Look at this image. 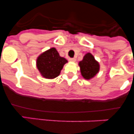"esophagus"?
<instances>
[{"instance_id":"esophagus-1","label":"esophagus","mask_w":134,"mask_h":134,"mask_svg":"<svg viewBox=\"0 0 134 134\" xmlns=\"http://www.w3.org/2000/svg\"><path fill=\"white\" fill-rule=\"evenodd\" d=\"M69 61L75 62L76 61V58H69Z\"/></svg>"}]
</instances>
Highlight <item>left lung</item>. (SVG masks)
Returning a JSON list of instances; mask_svg holds the SVG:
<instances>
[{
  "label": "left lung",
  "instance_id": "8db88e82",
  "mask_svg": "<svg viewBox=\"0 0 134 134\" xmlns=\"http://www.w3.org/2000/svg\"><path fill=\"white\" fill-rule=\"evenodd\" d=\"M82 76L85 79H91L97 74L99 70V64L90 53L84 56L83 60L79 62Z\"/></svg>",
  "mask_w": 134,
  "mask_h": 134
}]
</instances>
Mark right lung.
<instances>
[{"label":"right lung","instance_id":"obj_1","mask_svg":"<svg viewBox=\"0 0 134 134\" xmlns=\"http://www.w3.org/2000/svg\"><path fill=\"white\" fill-rule=\"evenodd\" d=\"M67 60L60 56L58 51L53 48L41 54L37 60V67L46 79H54L60 74V71Z\"/></svg>","mask_w":134,"mask_h":134}]
</instances>
